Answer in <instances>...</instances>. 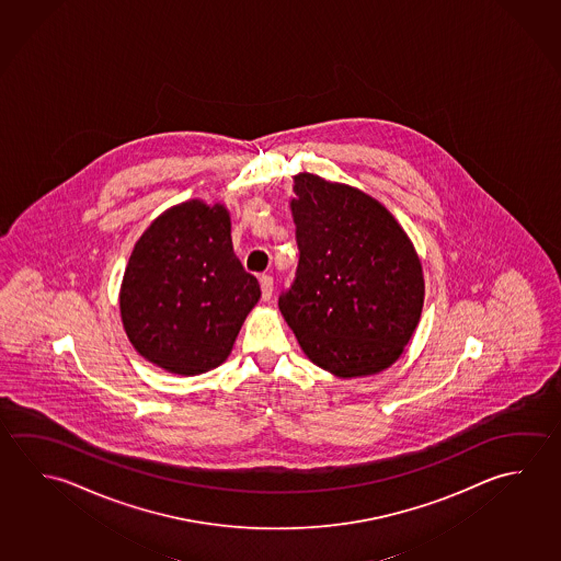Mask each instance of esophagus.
<instances>
[{"mask_svg":"<svg viewBox=\"0 0 561 561\" xmlns=\"http://www.w3.org/2000/svg\"><path fill=\"white\" fill-rule=\"evenodd\" d=\"M260 289H262V299L270 301L272 294H274V279L270 276L260 277Z\"/></svg>","mask_w":561,"mask_h":561,"instance_id":"esophagus-1","label":"esophagus"}]
</instances>
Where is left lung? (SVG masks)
<instances>
[{
  "mask_svg": "<svg viewBox=\"0 0 561 561\" xmlns=\"http://www.w3.org/2000/svg\"><path fill=\"white\" fill-rule=\"evenodd\" d=\"M299 264L279 311L305 356L339 378L390 368L423 309L422 260L402 225L360 188L294 178Z\"/></svg>",
  "mask_w": 561,
  "mask_h": 561,
  "instance_id": "8db88e82",
  "label": "left lung"
}]
</instances>
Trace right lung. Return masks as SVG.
Listing matches in <instances>:
<instances>
[{
	"label": "right lung",
	"mask_w": 561,
	"mask_h": 561,
	"mask_svg": "<svg viewBox=\"0 0 561 561\" xmlns=\"http://www.w3.org/2000/svg\"><path fill=\"white\" fill-rule=\"evenodd\" d=\"M260 295L234 254L228 208L191 198L139 237L119 285V314L146 360L197 376L227 360Z\"/></svg>",
	"instance_id": "right-lung-1"
}]
</instances>
